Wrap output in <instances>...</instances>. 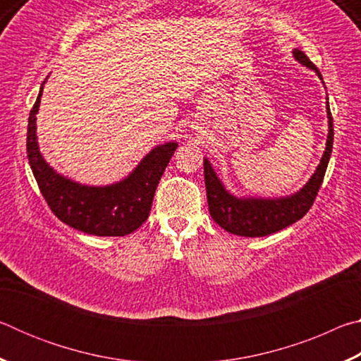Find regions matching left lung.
I'll return each mask as SVG.
<instances>
[{"label":"left lung","mask_w":361,"mask_h":361,"mask_svg":"<svg viewBox=\"0 0 361 361\" xmlns=\"http://www.w3.org/2000/svg\"><path fill=\"white\" fill-rule=\"evenodd\" d=\"M295 59L309 68L315 70L317 75L322 79L320 71L310 62L309 57L302 51L295 49L293 51ZM328 109V140L326 149L317 167L315 173L310 176L301 191L282 199H239L228 192L223 183L218 180L216 173L213 172L210 162L204 161V175H205V188H207V202L212 218L215 219L224 231L235 235L243 237H264L274 234L280 229L286 228L298 219H301L305 213L312 207L317 197V192L325 178V172L329 162V156L333 151V118L331 111Z\"/></svg>","instance_id":"8db88e82"}]
</instances>
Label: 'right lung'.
Here are the masks:
<instances>
[{
	"label": "right lung",
	"mask_w": 361,
	"mask_h": 361,
	"mask_svg": "<svg viewBox=\"0 0 361 361\" xmlns=\"http://www.w3.org/2000/svg\"><path fill=\"white\" fill-rule=\"evenodd\" d=\"M42 87L30 111L27 154L49 209L60 221L85 234L121 237L132 234L149 216L156 188L176 143L156 146L126 180L109 186H85L59 175L42 159L36 142V113Z\"/></svg>",
	"instance_id": "add662e5"
}]
</instances>
